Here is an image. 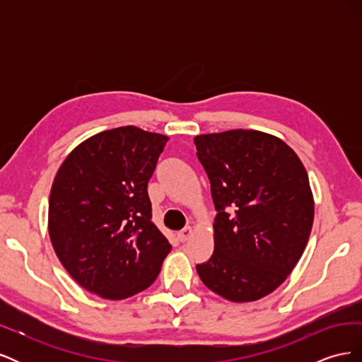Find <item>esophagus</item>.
I'll return each mask as SVG.
<instances>
[{"mask_svg": "<svg viewBox=\"0 0 362 362\" xmlns=\"http://www.w3.org/2000/svg\"><path fill=\"white\" fill-rule=\"evenodd\" d=\"M193 234V229H192V226H185V228H182L181 231H178V238H180V242H185V240H189V237Z\"/></svg>", "mask_w": 362, "mask_h": 362, "instance_id": "1", "label": "esophagus"}]
</instances>
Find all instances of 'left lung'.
<instances>
[{"mask_svg":"<svg viewBox=\"0 0 362 362\" xmlns=\"http://www.w3.org/2000/svg\"><path fill=\"white\" fill-rule=\"evenodd\" d=\"M194 145L217 211L214 252L196 270L228 300H258L287 279L308 243V173L288 145L261 131L202 134Z\"/></svg>","mask_w":362,"mask_h":362,"instance_id":"left-lung-1","label":"left lung"}]
</instances>
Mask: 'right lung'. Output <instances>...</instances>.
I'll use <instances>...</instances> for the list:
<instances>
[{
  "mask_svg": "<svg viewBox=\"0 0 362 362\" xmlns=\"http://www.w3.org/2000/svg\"><path fill=\"white\" fill-rule=\"evenodd\" d=\"M168 140L119 127L83 141L60 166L49 194V237L87 291L120 300L158 276L172 246L152 223L148 182Z\"/></svg>",
  "mask_w": 362,
  "mask_h": 362,
  "instance_id": "right-lung-1",
  "label": "right lung"
}]
</instances>
